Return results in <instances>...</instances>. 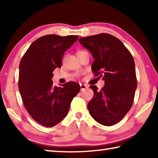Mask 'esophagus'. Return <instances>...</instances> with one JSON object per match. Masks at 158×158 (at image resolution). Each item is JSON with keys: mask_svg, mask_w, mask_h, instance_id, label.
<instances>
[{"mask_svg": "<svg viewBox=\"0 0 158 158\" xmlns=\"http://www.w3.org/2000/svg\"><path fill=\"white\" fill-rule=\"evenodd\" d=\"M88 88L87 85L85 84H80V89H81V90H84L85 89H86Z\"/></svg>", "mask_w": 158, "mask_h": 158, "instance_id": "1", "label": "esophagus"}]
</instances>
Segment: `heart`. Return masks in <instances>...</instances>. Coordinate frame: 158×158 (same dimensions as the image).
<instances>
[{
  "label": "heart",
  "mask_w": 158,
  "mask_h": 158,
  "mask_svg": "<svg viewBox=\"0 0 158 158\" xmlns=\"http://www.w3.org/2000/svg\"><path fill=\"white\" fill-rule=\"evenodd\" d=\"M83 52H85V51H84V50H79L78 52H77V54L79 55V54H80V53H81Z\"/></svg>",
  "instance_id": "obj_1"
}]
</instances>
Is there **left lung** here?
Instances as JSON below:
<instances>
[{"instance_id":"left-lung-1","label":"left lung","mask_w":158,"mask_h":158,"mask_svg":"<svg viewBox=\"0 0 158 158\" xmlns=\"http://www.w3.org/2000/svg\"><path fill=\"white\" fill-rule=\"evenodd\" d=\"M79 41L95 59V77L105 82L100 90L90 86L94 95L88 104L89 113L99 123L111 126L121 121L132 106L137 86L134 58L123 42L110 34L81 37Z\"/></svg>"}]
</instances>
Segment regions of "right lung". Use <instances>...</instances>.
<instances>
[{
	"mask_svg": "<svg viewBox=\"0 0 158 158\" xmlns=\"http://www.w3.org/2000/svg\"><path fill=\"white\" fill-rule=\"evenodd\" d=\"M77 35H47L31 44L19 64L18 85L25 108L35 121L44 127L55 126L68 113L79 84L69 81L61 87L53 85L52 73L60 68L64 53Z\"/></svg>",
	"mask_w": 158,
	"mask_h": 158,
	"instance_id": "obj_1",
	"label": "right lung"
}]
</instances>
